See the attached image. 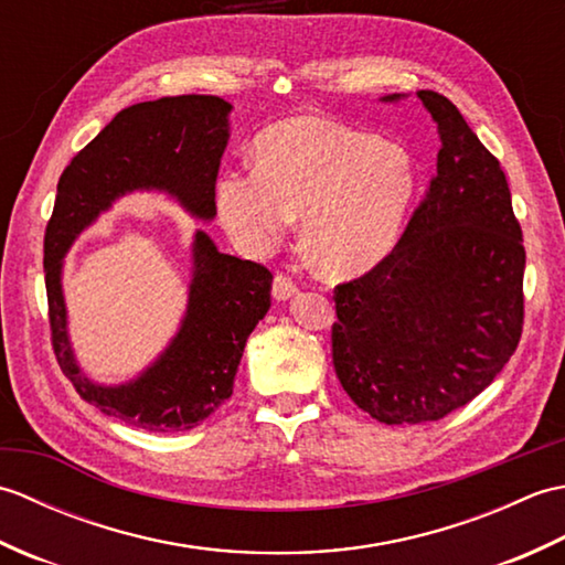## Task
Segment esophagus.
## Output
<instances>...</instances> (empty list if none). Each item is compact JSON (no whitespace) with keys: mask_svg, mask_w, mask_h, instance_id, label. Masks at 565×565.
<instances>
[{"mask_svg":"<svg viewBox=\"0 0 565 565\" xmlns=\"http://www.w3.org/2000/svg\"><path fill=\"white\" fill-rule=\"evenodd\" d=\"M271 291H274V298H276V301H286V298H291V296L298 291V286H296V281L291 279V276H286V274H276V276H274V286H271Z\"/></svg>","mask_w":565,"mask_h":565,"instance_id":"1","label":"esophagus"}]
</instances>
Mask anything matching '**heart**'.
Wrapping results in <instances>:
<instances>
[{
	"mask_svg": "<svg viewBox=\"0 0 565 565\" xmlns=\"http://www.w3.org/2000/svg\"><path fill=\"white\" fill-rule=\"evenodd\" d=\"M255 160L218 182L237 247L262 255L303 213L306 247L326 274H362L393 249L415 194V164L398 142L301 116L264 130Z\"/></svg>",
	"mask_w": 565,
	"mask_h": 565,
	"instance_id": "obj_1",
	"label": "heart"
}]
</instances>
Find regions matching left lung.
<instances>
[{"label":"left lung","instance_id":"8db88e82","mask_svg":"<svg viewBox=\"0 0 565 565\" xmlns=\"http://www.w3.org/2000/svg\"><path fill=\"white\" fill-rule=\"evenodd\" d=\"M417 97L439 128L437 172L398 245L332 296L334 371L386 425L431 423L471 403L524 326L526 252L505 172L447 97Z\"/></svg>","mask_w":565,"mask_h":565}]
</instances>
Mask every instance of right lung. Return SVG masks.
<instances>
[{
    "instance_id": "add662e5",
    "label": "right lung",
    "mask_w": 565,
    "mask_h": 565,
    "mask_svg": "<svg viewBox=\"0 0 565 565\" xmlns=\"http://www.w3.org/2000/svg\"><path fill=\"white\" fill-rule=\"evenodd\" d=\"M231 104L182 94L134 104L65 167L43 237L47 322L57 366L89 405L150 431L194 429L233 395L249 332L271 306L264 264L215 249L196 233L184 326L160 362L128 386L104 388L79 374L65 330L60 259L111 201L134 189L170 191L199 218L215 215V179L227 146Z\"/></svg>"
}]
</instances>
